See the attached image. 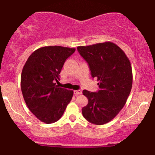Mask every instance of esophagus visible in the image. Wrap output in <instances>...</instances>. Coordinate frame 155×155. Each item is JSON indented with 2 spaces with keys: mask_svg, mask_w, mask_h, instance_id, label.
Returning <instances> with one entry per match:
<instances>
[{
  "mask_svg": "<svg viewBox=\"0 0 155 155\" xmlns=\"http://www.w3.org/2000/svg\"><path fill=\"white\" fill-rule=\"evenodd\" d=\"M74 93L76 95H81V94H82V91H81V90H77V91H74Z\"/></svg>",
  "mask_w": 155,
  "mask_h": 155,
  "instance_id": "esophagus-1",
  "label": "esophagus"
}]
</instances>
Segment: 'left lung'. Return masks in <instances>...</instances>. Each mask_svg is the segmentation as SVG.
I'll use <instances>...</instances> for the list:
<instances>
[{
    "label": "left lung",
    "instance_id": "1",
    "mask_svg": "<svg viewBox=\"0 0 155 155\" xmlns=\"http://www.w3.org/2000/svg\"><path fill=\"white\" fill-rule=\"evenodd\" d=\"M80 55L88 63L100 90H84L88 103L82 108L84 118L96 125L112 121L125 105L133 84L131 64L125 53L115 43L107 42L78 46Z\"/></svg>",
    "mask_w": 155,
    "mask_h": 155
}]
</instances>
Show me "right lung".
<instances>
[{
    "label": "right lung",
    "mask_w": 155,
    "mask_h": 155,
    "mask_svg": "<svg viewBox=\"0 0 155 155\" xmlns=\"http://www.w3.org/2000/svg\"><path fill=\"white\" fill-rule=\"evenodd\" d=\"M75 48L53 45L37 49L28 58L21 74V90L28 108L45 124L58 121L74 91L59 88V74Z\"/></svg>",
    "instance_id": "obj_1"
}]
</instances>
